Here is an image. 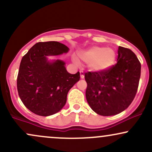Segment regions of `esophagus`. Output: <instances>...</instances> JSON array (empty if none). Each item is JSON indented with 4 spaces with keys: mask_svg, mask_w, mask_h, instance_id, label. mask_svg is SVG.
Instances as JSON below:
<instances>
[{
    "mask_svg": "<svg viewBox=\"0 0 152 152\" xmlns=\"http://www.w3.org/2000/svg\"><path fill=\"white\" fill-rule=\"evenodd\" d=\"M80 75H81V78H84V73H83V71H80Z\"/></svg>",
    "mask_w": 152,
    "mask_h": 152,
    "instance_id": "obj_1",
    "label": "esophagus"
}]
</instances>
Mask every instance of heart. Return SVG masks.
<instances>
[{"instance_id":"1","label":"heart","mask_w":152,"mask_h":152,"mask_svg":"<svg viewBox=\"0 0 152 152\" xmlns=\"http://www.w3.org/2000/svg\"><path fill=\"white\" fill-rule=\"evenodd\" d=\"M80 60L88 64L92 71H106L114 65L116 60V53L112 48L101 46H93L78 54ZM74 61L78 64V60L74 58Z\"/></svg>"}]
</instances>
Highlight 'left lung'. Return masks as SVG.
<instances>
[{
	"mask_svg": "<svg viewBox=\"0 0 152 152\" xmlns=\"http://www.w3.org/2000/svg\"><path fill=\"white\" fill-rule=\"evenodd\" d=\"M141 64L132 50L119 46L117 63L106 71L87 72L86 97L90 107L102 116L126 109L137 94Z\"/></svg>",
	"mask_w": 152,
	"mask_h": 152,
	"instance_id": "obj_1",
	"label": "left lung"
}]
</instances>
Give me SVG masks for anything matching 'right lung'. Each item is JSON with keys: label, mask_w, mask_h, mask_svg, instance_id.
Segmentation results:
<instances>
[{"label": "right lung", "mask_w": 152, "mask_h": 152, "mask_svg": "<svg viewBox=\"0 0 152 152\" xmlns=\"http://www.w3.org/2000/svg\"><path fill=\"white\" fill-rule=\"evenodd\" d=\"M69 50L66 45L57 41L39 42L22 58L17 89L24 105L34 114L48 116L58 112L65 106L69 91L79 81V72L69 74L64 61H48V56Z\"/></svg>", "instance_id": "right-lung-1"}]
</instances>
